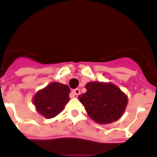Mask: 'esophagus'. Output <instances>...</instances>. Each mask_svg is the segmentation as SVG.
I'll use <instances>...</instances> for the list:
<instances>
[{
  "instance_id": "1",
  "label": "esophagus",
  "mask_w": 157,
  "mask_h": 157,
  "mask_svg": "<svg viewBox=\"0 0 157 157\" xmlns=\"http://www.w3.org/2000/svg\"><path fill=\"white\" fill-rule=\"evenodd\" d=\"M73 94H74V95H79L80 94V90L79 89H75V90H73Z\"/></svg>"
}]
</instances>
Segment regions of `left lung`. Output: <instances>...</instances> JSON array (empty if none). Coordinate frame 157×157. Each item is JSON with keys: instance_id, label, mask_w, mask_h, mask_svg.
<instances>
[{"instance_id": "8db88e82", "label": "left lung", "mask_w": 157, "mask_h": 157, "mask_svg": "<svg viewBox=\"0 0 157 157\" xmlns=\"http://www.w3.org/2000/svg\"><path fill=\"white\" fill-rule=\"evenodd\" d=\"M87 92L78 96L88 115L99 124H110L123 115L128 104L127 95L111 83L89 82Z\"/></svg>"}]
</instances>
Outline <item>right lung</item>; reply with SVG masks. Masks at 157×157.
<instances>
[{
	"mask_svg": "<svg viewBox=\"0 0 157 157\" xmlns=\"http://www.w3.org/2000/svg\"><path fill=\"white\" fill-rule=\"evenodd\" d=\"M69 87L58 82H52L36 93L33 102L37 113L51 119L61 113L69 101Z\"/></svg>",
	"mask_w": 157,
	"mask_h": 157,
	"instance_id": "right-lung-1",
	"label": "right lung"
}]
</instances>
